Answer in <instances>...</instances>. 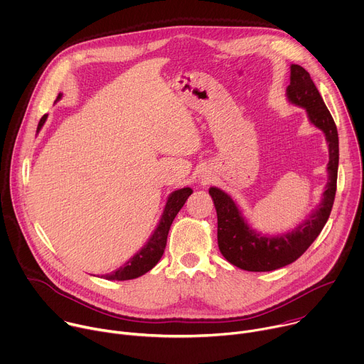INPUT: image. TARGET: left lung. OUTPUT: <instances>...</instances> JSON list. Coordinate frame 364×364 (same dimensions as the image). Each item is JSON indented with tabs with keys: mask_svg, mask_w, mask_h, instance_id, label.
Segmentation results:
<instances>
[{
	"mask_svg": "<svg viewBox=\"0 0 364 364\" xmlns=\"http://www.w3.org/2000/svg\"><path fill=\"white\" fill-rule=\"evenodd\" d=\"M287 99L306 109L310 123L324 133L328 144V181L321 202L307 220L291 232L278 235H262L252 230L227 192L209 188L218 216V247L228 262L245 271H274L299 259L320 235L334 203L338 169L337 127L309 71L299 64H291Z\"/></svg>",
	"mask_w": 364,
	"mask_h": 364,
	"instance_id": "obj_1",
	"label": "left lung"
}]
</instances>
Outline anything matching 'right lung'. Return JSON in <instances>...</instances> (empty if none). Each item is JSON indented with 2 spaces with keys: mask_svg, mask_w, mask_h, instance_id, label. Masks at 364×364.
I'll return each mask as SVG.
<instances>
[{
  "mask_svg": "<svg viewBox=\"0 0 364 364\" xmlns=\"http://www.w3.org/2000/svg\"><path fill=\"white\" fill-rule=\"evenodd\" d=\"M61 93L57 96V100L61 99ZM47 120V114H44L37 126V133L41 130L43 124ZM192 193L191 188H182L178 189L175 192H172L168 198V202L165 205L164 213L159 220V224L156 227V230L154 231V234L151 235V238L148 240V242L143 245V248L134 254L123 267L117 268L116 271H112L110 274L102 275L106 279H116V281H124V279H133L137 278L143 274H146L148 271H151L162 258L164 252H165V247H166V240H168V234L171 230V225L175 220V216L178 215V212L181 210V208L185 205L186 199L189 198V195Z\"/></svg>",
  "mask_w": 364,
  "mask_h": 364,
  "instance_id": "obj_1",
  "label": "right lung"
}]
</instances>
